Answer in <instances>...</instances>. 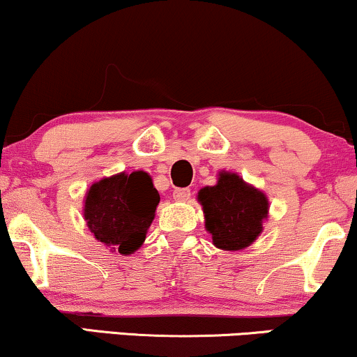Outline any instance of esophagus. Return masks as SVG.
Returning <instances> with one entry per match:
<instances>
[{
	"label": "esophagus",
	"mask_w": 357,
	"mask_h": 357,
	"mask_svg": "<svg viewBox=\"0 0 357 357\" xmlns=\"http://www.w3.org/2000/svg\"><path fill=\"white\" fill-rule=\"evenodd\" d=\"M173 197H174L176 201H188L189 197H191V189H189V188H179V189H174Z\"/></svg>",
	"instance_id": "esophagus-1"
}]
</instances>
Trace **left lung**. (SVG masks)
Here are the masks:
<instances>
[{
	"instance_id": "obj_1",
	"label": "left lung",
	"mask_w": 357,
	"mask_h": 357,
	"mask_svg": "<svg viewBox=\"0 0 357 357\" xmlns=\"http://www.w3.org/2000/svg\"><path fill=\"white\" fill-rule=\"evenodd\" d=\"M197 201L204 211L212 243L220 250L249 247L260 236L268 215L267 196L229 171H220L215 186L202 188Z\"/></svg>"
}]
</instances>
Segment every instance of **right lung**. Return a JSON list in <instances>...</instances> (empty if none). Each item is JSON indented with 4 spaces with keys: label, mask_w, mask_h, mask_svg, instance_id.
<instances>
[{
    "label": "right lung",
    "mask_w": 357,
    "mask_h": 357,
    "mask_svg": "<svg viewBox=\"0 0 357 357\" xmlns=\"http://www.w3.org/2000/svg\"><path fill=\"white\" fill-rule=\"evenodd\" d=\"M160 194L145 171L119 173L93 183L87 191L84 218L97 241L130 255L145 242Z\"/></svg>",
    "instance_id": "obj_1"
}]
</instances>
